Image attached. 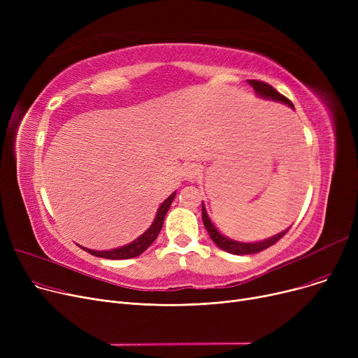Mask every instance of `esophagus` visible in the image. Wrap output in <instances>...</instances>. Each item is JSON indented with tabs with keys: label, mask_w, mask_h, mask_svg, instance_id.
<instances>
[{
	"label": "esophagus",
	"mask_w": 358,
	"mask_h": 358,
	"mask_svg": "<svg viewBox=\"0 0 358 358\" xmlns=\"http://www.w3.org/2000/svg\"><path fill=\"white\" fill-rule=\"evenodd\" d=\"M199 176H200V166L196 164L187 165L182 171V178L189 182H194Z\"/></svg>",
	"instance_id": "1"
}]
</instances>
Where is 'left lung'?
<instances>
[{
	"mask_svg": "<svg viewBox=\"0 0 358 358\" xmlns=\"http://www.w3.org/2000/svg\"><path fill=\"white\" fill-rule=\"evenodd\" d=\"M248 84L254 88L255 94L258 97L264 99V100H273V101H278V103H283L286 106H289L290 108L294 110V106L293 103L286 99L285 96H281V94L278 91H275L271 85L262 83V81H257V80H248ZM201 219H203V223H204V228L206 231L209 232L212 241L216 243V245L227 251V252H231V254H235V255H247V254H257L262 250H266L271 245H274V243L280 239L283 238L287 231L290 229V227L287 229H285L283 232H280L268 239H264V241H257V242H239V241H234L228 236L222 235L217 228L213 224V222L210 220L209 215H208V210H206V206H204V201H201Z\"/></svg>",
	"mask_w": 358,
	"mask_h": 358,
	"instance_id": "1",
	"label": "left lung"
}]
</instances>
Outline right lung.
<instances>
[{"label":"right lung","mask_w":358,"mask_h":358,"mask_svg":"<svg viewBox=\"0 0 358 358\" xmlns=\"http://www.w3.org/2000/svg\"><path fill=\"white\" fill-rule=\"evenodd\" d=\"M176 194H177V192H174L171 196H169L168 199H165L161 203L152 224H150V227L141 236H138L135 241H131L130 243H127V245L107 250V251H96V250L85 248V247H81V248L85 250L87 252H90L91 255H96V257H100V258H108V259H129V258H135V257L141 255L143 251H146V248L150 245V243H152L157 239L158 234L161 232L165 215L169 209V206H171Z\"/></svg>","instance_id":"add662e5"}]
</instances>
